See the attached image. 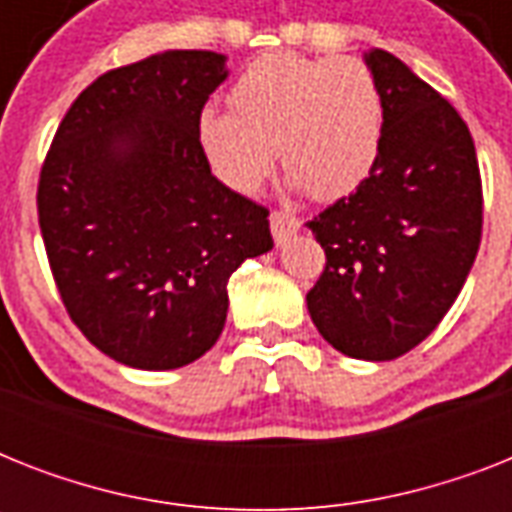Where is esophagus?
I'll use <instances>...</instances> for the list:
<instances>
[{
  "label": "esophagus",
  "mask_w": 512,
  "mask_h": 512,
  "mask_svg": "<svg viewBox=\"0 0 512 512\" xmlns=\"http://www.w3.org/2000/svg\"><path fill=\"white\" fill-rule=\"evenodd\" d=\"M271 231L276 244H284L289 236H295L300 231V220H297L292 212H284V209H273L271 212Z\"/></svg>",
  "instance_id": "34e87169"
}]
</instances>
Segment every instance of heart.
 <instances>
[{
    "label": "heart",
    "instance_id": "heart-1",
    "mask_svg": "<svg viewBox=\"0 0 512 512\" xmlns=\"http://www.w3.org/2000/svg\"><path fill=\"white\" fill-rule=\"evenodd\" d=\"M228 103L201 111L196 140L231 191L255 193L276 148L292 183L319 201L356 191L377 164L385 106L364 60L268 52L236 76Z\"/></svg>",
    "mask_w": 512,
    "mask_h": 512
}]
</instances>
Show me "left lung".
<instances>
[{"instance_id": "obj_1", "label": "left lung", "mask_w": 512, "mask_h": 512, "mask_svg": "<svg viewBox=\"0 0 512 512\" xmlns=\"http://www.w3.org/2000/svg\"><path fill=\"white\" fill-rule=\"evenodd\" d=\"M382 90L374 170L308 220L327 265L308 292L321 337L350 358L390 361L438 327L481 244L484 193L468 124L385 50L364 55Z\"/></svg>"}]
</instances>
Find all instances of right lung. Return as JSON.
Wrapping results in <instances>:
<instances>
[{"mask_svg":"<svg viewBox=\"0 0 512 512\" xmlns=\"http://www.w3.org/2000/svg\"><path fill=\"white\" fill-rule=\"evenodd\" d=\"M225 55L167 50L98 76L63 116L36 209L60 300L132 369H177L217 342L228 279L273 249L268 209L212 175L196 119Z\"/></svg>","mask_w":512,"mask_h":512,"instance_id":"obj_1","label":"right lung"}]
</instances>
